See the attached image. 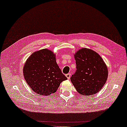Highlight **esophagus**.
I'll use <instances>...</instances> for the list:
<instances>
[{
  "mask_svg": "<svg viewBox=\"0 0 127 127\" xmlns=\"http://www.w3.org/2000/svg\"><path fill=\"white\" fill-rule=\"evenodd\" d=\"M70 75H71V74L70 73H68V74H67L66 75V77H67L68 79H70Z\"/></svg>",
  "mask_w": 127,
  "mask_h": 127,
  "instance_id": "obj_1",
  "label": "esophagus"
}]
</instances>
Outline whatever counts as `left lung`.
I'll use <instances>...</instances> for the list:
<instances>
[{
	"label": "left lung",
	"instance_id": "1",
	"mask_svg": "<svg viewBox=\"0 0 127 127\" xmlns=\"http://www.w3.org/2000/svg\"><path fill=\"white\" fill-rule=\"evenodd\" d=\"M76 70L70 78L76 91L83 95L97 93L106 83L107 67L99 54L83 48L74 55Z\"/></svg>",
	"mask_w": 127,
	"mask_h": 127
}]
</instances>
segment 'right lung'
<instances>
[{"mask_svg":"<svg viewBox=\"0 0 127 127\" xmlns=\"http://www.w3.org/2000/svg\"><path fill=\"white\" fill-rule=\"evenodd\" d=\"M25 79L32 90L40 95H49L58 90L67 79L62 73L52 51L44 49L33 53L24 67Z\"/></svg>","mask_w":127,"mask_h":127,"instance_id":"obj_1","label":"right lung"}]
</instances>
